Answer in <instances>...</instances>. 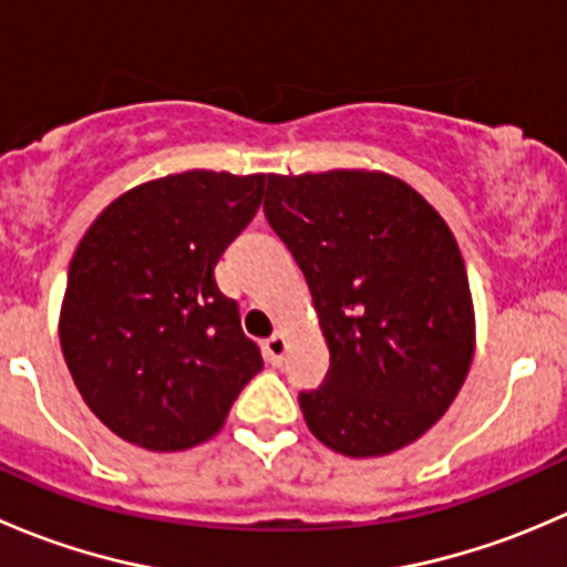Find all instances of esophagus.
Wrapping results in <instances>:
<instances>
[{
  "instance_id": "34e87169",
  "label": "esophagus",
  "mask_w": 567,
  "mask_h": 567,
  "mask_svg": "<svg viewBox=\"0 0 567 567\" xmlns=\"http://www.w3.org/2000/svg\"><path fill=\"white\" fill-rule=\"evenodd\" d=\"M266 359L271 364H282V359H285V351H288V337L282 334V331H277V334H271L266 340Z\"/></svg>"
}]
</instances>
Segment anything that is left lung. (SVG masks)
Masks as SVG:
<instances>
[{
    "label": "left lung",
    "instance_id": "8db88e82",
    "mask_svg": "<svg viewBox=\"0 0 567 567\" xmlns=\"http://www.w3.org/2000/svg\"><path fill=\"white\" fill-rule=\"evenodd\" d=\"M268 225L310 285L329 375L301 392L307 427L348 458L431 431L474 357V305L453 230L381 169L268 175Z\"/></svg>",
    "mask_w": 567,
    "mask_h": 567
}]
</instances>
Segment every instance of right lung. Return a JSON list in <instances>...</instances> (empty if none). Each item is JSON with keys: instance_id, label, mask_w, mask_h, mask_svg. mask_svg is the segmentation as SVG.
<instances>
[{"instance_id": "1", "label": "right lung", "mask_w": 567, "mask_h": 567, "mask_svg": "<svg viewBox=\"0 0 567 567\" xmlns=\"http://www.w3.org/2000/svg\"><path fill=\"white\" fill-rule=\"evenodd\" d=\"M266 175L188 169L109 203L73 251L60 346L87 409L151 453L197 447L262 370L214 268Z\"/></svg>"}]
</instances>
